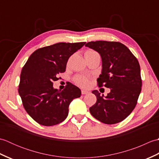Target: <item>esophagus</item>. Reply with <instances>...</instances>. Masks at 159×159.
Wrapping results in <instances>:
<instances>
[{"label": "esophagus", "mask_w": 159, "mask_h": 159, "mask_svg": "<svg viewBox=\"0 0 159 159\" xmlns=\"http://www.w3.org/2000/svg\"><path fill=\"white\" fill-rule=\"evenodd\" d=\"M81 93H82V94H83V95H84V94H87V93H88L89 92H88V91H87V90H85V89H82L81 90Z\"/></svg>", "instance_id": "1"}]
</instances>
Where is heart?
I'll return each mask as SVG.
<instances>
[{
  "label": "heart",
  "mask_w": 159,
  "mask_h": 159,
  "mask_svg": "<svg viewBox=\"0 0 159 159\" xmlns=\"http://www.w3.org/2000/svg\"><path fill=\"white\" fill-rule=\"evenodd\" d=\"M86 52H88V53H97L96 52L94 51V50H87V51ZM76 83L78 84H79V85H80L81 86H87V85H88V80H87V79H86V78L85 77H78L76 79Z\"/></svg>",
  "instance_id": "1"
}]
</instances>
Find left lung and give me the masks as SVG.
Wrapping results in <instances>:
<instances>
[{
    "mask_svg": "<svg viewBox=\"0 0 159 159\" xmlns=\"http://www.w3.org/2000/svg\"><path fill=\"white\" fill-rule=\"evenodd\" d=\"M85 46L96 50L102 59V72L97 79L98 86L111 89L107 96H100L97 90L92 91L97 101L89 108L90 113L102 123H119L133 111L141 93L139 63L120 42H89Z\"/></svg>",
    "mask_w": 159,
    "mask_h": 159,
    "instance_id": "left-lung-1",
    "label": "left lung"
}]
</instances>
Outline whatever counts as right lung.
<instances>
[{
  "label": "right lung",
  "instance_id": "1",
  "mask_svg": "<svg viewBox=\"0 0 159 159\" xmlns=\"http://www.w3.org/2000/svg\"><path fill=\"white\" fill-rule=\"evenodd\" d=\"M85 42H60L36 50L29 57L20 74L18 93L24 108L43 126L58 124L66 119L70 102L81 95L72 83L62 91L53 87L58 74L66 71L70 57Z\"/></svg>",
  "mask_w": 159,
  "mask_h": 159
}]
</instances>
